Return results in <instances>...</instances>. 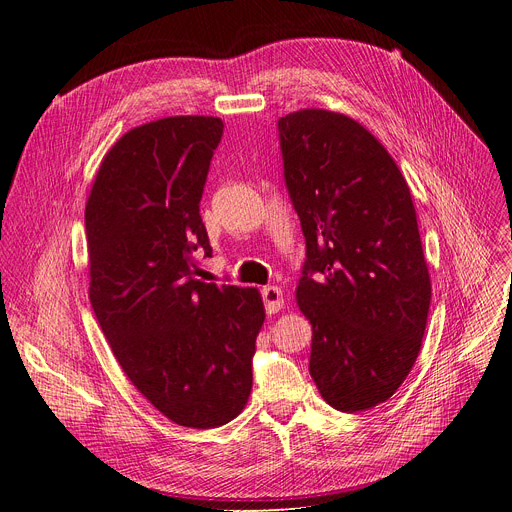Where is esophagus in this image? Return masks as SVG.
I'll use <instances>...</instances> for the list:
<instances>
[{"label":"esophagus","mask_w":512,"mask_h":512,"mask_svg":"<svg viewBox=\"0 0 512 512\" xmlns=\"http://www.w3.org/2000/svg\"><path fill=\"white\" fill-rule=\"evenodd\" d=\"M261 297L267 313H278L284 307V294H282V288L278 286H265L261 290Z\"/></svg>","instance_id":"obj_1"}]
</instances>
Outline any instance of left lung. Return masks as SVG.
<instances>
[{
  "label": "left lung",
  "instance_id": "8db88e82",
  "mask_svg": "<svg viewBox=\"0 0 512 512\" xmlns=\"http://www.w3.org/2000/svg\"><path fill=\"white\" fill-rule=\"evenodd\" d=\"M278 130L307 242L297 305L313 330L309 373L330 407L367 411L407 380L432 299L409 184L344 114L307 107Z\"/></svg>",
  "mask_w": 512,
  "mask_h": 512
}]
</instances>
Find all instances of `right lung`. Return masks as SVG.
<instances>
[{
    "mask_svg": "<svg viewBox=\"0 0 512 512\" xmlns=\"http://www.w3.org/2000/svg\"><path fill=\"white\" fill-rule=\"evenodd\" d=\"M222 132L213 116L128 130L85 207L89 299L112 353L159 413L195 429L245 409L265 319L257 288L195 278V253H209L199 201Z\"/></svg>",
    "mask_w": 512,
    "mask_h": 512,
    "instance_id": "add662e5",
    "label": "right lung"
}]
</instances>
